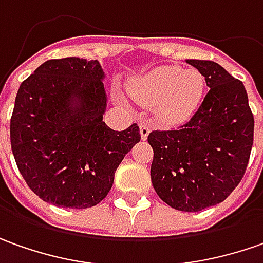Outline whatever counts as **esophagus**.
<instances>
[{
  "label": "esophagus",
  "instance_id": "esophagus-1",
  "mask_svg": "<svg viewBox=\"0 0 263 263\" xmlns=\"http://www.w3.org/2000/svg\"><path fill=\"white\" fill-rule=\"evenodd\" d=\"M149 131H151V128H149V123H147V122H141L140 123L141 140H147V137H148Z\"/></svg>",
  "mask_w": 263,
  "mask_h": 263
}]
</instances>
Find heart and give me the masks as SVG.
Masks as SVG:
<instances>
[{
    "mask_svg": "<svg viewBox=\"0 0 263 263\" xmlns=\"http://www.w3.org/2000/svg\"><path fill=\"white\" fill-rule=\"evenodd\" d=\"M205 80L195 68L163 65L151 69L128 83V93L142 106H154L156 115L164 123L187 121L202 100ZM115 99L123 103L121 95Z\"/></svg>",
    "mask_w": 263,
    "mask_h": 263,
    "instance_id": "b5f03b06",
    "label": "heart"
}]
</instances>
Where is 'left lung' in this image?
Instances as JSON below:
<instances>
[{
    "label": "left lung",
    "instance_id": "8db88e82",
    "mask_svg": "<svg viewBox=\"0 0 263 263\" xmlns=\"http://www.w3.org/2000/svg\"><path fill=\"white\" fill-rule=\"evenodd\" d=\"M210 91L191 121L149 132L151 182L160 198L186 213L222 202L239 185L253 145V115L240 80L213 61L186 59Z\"/></svg>",
    "mask_w": 263,
    "mask_h": 263
}]
</instances>
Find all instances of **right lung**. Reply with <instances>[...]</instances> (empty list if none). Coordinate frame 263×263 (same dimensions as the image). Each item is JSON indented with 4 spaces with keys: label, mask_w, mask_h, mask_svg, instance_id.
Masks as SVG:
<instances>
[{
    "label": "right lung",
    "mask_w": 263,
    "mask_h": 263,
    "mask_svg": "<svg viewBox=\"0 0 263 263\" xmlns=\"http://www.w3.org/2000/svg\"><path fill=\"white\" fill-rule=\"evenodd\" d=\"M103 80L99 61L49 59L17 91L11 149L26 183L45 202L76 210L97 205L140 142L137 123L125 131L104 123Z\"/></svg>",
    "instance_id": "1"
}]
</instances>
